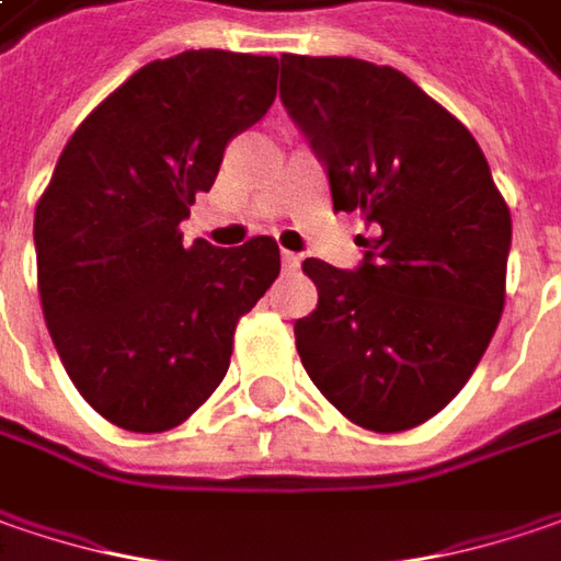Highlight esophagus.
<instances>
[{
    "label": "esophagus",
    "mask_w": 561,
    "mask_h": 561,
    "mask_svg": "<svg viewBox=\"0 0 561 561\" xmlns=\"http://www.w3.org/2000/svg\"><path fill=\"white\" fill-rule=\"evenodd\" d=\"M280 262H284V271H296V267L302 265V259L296 252H280Z\"/></svg>",
    "instance_id": "34e87169"
}]
</instances>
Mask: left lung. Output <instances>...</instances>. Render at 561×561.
Instances as JSON below:
<instances>
[{
    "instance_id": "obj_1",
    "label": "left lung",
    "mask_w": 561,
    "mask_h": 561,
    "mask_svg": "<svg viewBox=\"0 0 561 561\" xmlns=\"http://www.w3.org/2000/svg\"><path fill=\"white\" fill-rule=\"evenodd\" d=\"M280 100L328 170L334 210H359L369 227L356 271L302 262L319 306L294 324L299 359L351 423L413 430L490 347L508 205L473 135L404 71L284 53Z\"/></svg>"
}]
</instances>
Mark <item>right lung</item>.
Masks as SVG:
<instances>
[{
  "mask_svg": "<svg viewBox=\"0 0 561 561\" xmlns=\"http://www.w3.org/2000/svg\"><path fill=\"white\" fill-rule=\"evenodd\" d=\"M277 94V59L185 49L154 59L75 128L37 202V290L81 398L128 433H167L230 369L237 322L280 274V249L185 245L227 141Z\"/></svg>",
  "mask_w": 561,
  "mask_h": 561,
  "instance_id": "1",
  "label": "right lung"
}]
</instances>
